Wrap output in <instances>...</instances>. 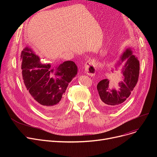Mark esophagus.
I'll return each mask as SVG.
<instances>
[{"mask_svg":"<svg viewBox=\"0 0 157 157\" xmlns=\"http://www.w3.org/2000/svg\"><path fill=\"white\" fill-rule=\"evenodd\" d=\"M85 70L87 74L90 76H94L96 72L95 62L92 60H88L85 64Z\"/></svg>","mask_w":157,"mask_h":157,"instance_id":"1","label":"esophagus"}]
</instances>
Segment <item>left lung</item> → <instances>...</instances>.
Instances as JSON below:
<instances>
[{"instance_id":"left-lung-1","label":"left lung","mask_w":157,"mask_h":157,"mask_svg":"<svg viewBox=\"0 0 157 157\" xmlns=\"http://www.w3.org/2000/svg\"><path fill=\"white\" fill-rule=\"evenodd\" d=\"M132 53L131 48H127L114 65L115 70L118 71V67L125 62L119 73L122 81L118 83V90L109 87L108 79H103L98 82L97 88L104 104L114 107L120 106L126 101L136 86L139 74V62ZM111 71L113 73L114 69L112 68Z\"/></svg>"}]
</instances>
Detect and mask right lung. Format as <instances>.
<instances>
[{
    "mask_svg": "<svg viewBox=\"0 0 157 157\" xmlns=\"http://www.w3.org/2000/svg\"><path fill=\"white\" fill-rule=\"evenodd\" d=\"M21 60L23 83L31 96L49 114H59L65 106V90L78 73L76 63L65 61L52 68L29 47L22 50Z\"/></svg>",
    "mask_w": 157,
    "mask_h": 157,
    "instance_id": "right-lung-1",
    "label": "right lung"
}]
</instances>
